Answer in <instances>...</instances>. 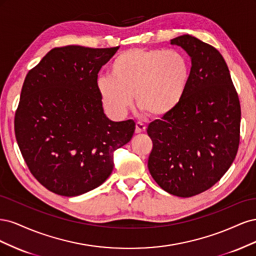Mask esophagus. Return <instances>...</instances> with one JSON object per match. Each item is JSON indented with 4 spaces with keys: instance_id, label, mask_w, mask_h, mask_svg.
I'll return each instance as SVG.
<instances>
[{
    "instance_id": "obj_1",
    "label": "esophagus",
    "mask_w": 256,
    "mask_h": 256,
    "mask_svg": "<svg viewBox=\"0 0 256 256\" xmlns=\"http://www.w3.org/2000/svg\"><path fill=\"white\" fill-rule=\"evenodd\" d=\"M146 130V126L142 122H136V134H142Z\"/></svg>"
}]
</instances>
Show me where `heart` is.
<instances>
[{
    "mask_svg": "<svg viewBox=\"0 0 256 256\" xmlns=\"http://www.w3.org/2000/svg\"><path fill=\"white\" fill-rule=\"evenodd\" d=\"M100 76L97 88L104 104L122 116L132 102L156 118L173 112L182 102L190 80L189 62L176 50L134 48L122 51Z\"/></svg>",
    "mask_w": 256,
    "mask_h": 256,
    "instance_id": "1",
    "label": "heart"
}]
</instances>
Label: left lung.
Returning a JSON list of instances; mask_svg holds the SVG:
<instances>
[{"label":"left lung","instance_id":"8db88e82","mask_svg":"<svg viewBox=\"0 0 256 256\" xmlns=\"http://www.w3.org/2000/svg\"><path fill=\"white\" fill-rule=\"evenodd\" d=\"M171 44L191 58L190 80L176 109L147 128L152 141L148 170L164 191L190 198L212 188L233 164L242 110L218 50L191 35Z\"/></svg>","mask_w":256,"mask_h":256}]
</instances>
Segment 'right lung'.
Here are the masks:
<instances>
[{"label":"right lung","mask_w":256,"mask_h":256,"mask_svg":"<svg viewBox=\"0 0 256 256\" xmlns=\"http://www.w3.org/2000/svg\"><path fill=\"white\" fill-rule=\"evenodd\" d=\"M118 48H54L23 82L14 134L30 173L53 193L97 188L113 171L114 152L134 136L132 120L106 118L97 88L99 70Z\"/></svg>","instance_id":"add662e5"}]
</instances>
